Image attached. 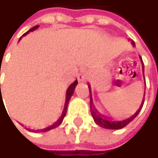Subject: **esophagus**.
<instances>
[{
    "label": "esophagus",
    "instance_id": "esophagus-1",
    "mask_svg": "<svg viewBox=\"0 0 158 158\" xmlns=\"http://www.w3.org/2000/svg\"><path fill=\"white\" fill-rule=\"evenodd\" d=\"M86 74H84V73H80L79 75V80L80 81H82V80H85L86 79Z\"/></svg>",
    "mask_w": 158,
    "mask_h": 158
}]
</instances>
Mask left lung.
Masks as SVG:
<instances>
[{
	"label": "left lung",
	"mask_w": 158,
	"mask_h": 158,
	"mask_svg": "<svg viewBox=\"0 0 158 158\" xmlns=\"http://www.w3.org/2000/svg\"><path fill=\"white\" fill-rule=\"evenodd\" d=\"M132 44L135 45L134 42H132ZM141 59H142V58H141ZM89 94H90V87H89ZM143 102H144V98H143V101L142 104H141L139 110H137L133 116H131L130 118H128V119H126V120H123V121H120V122H112V121H108L107 118H105V117H103L102 115H101L100 113H98L97 110L94 108V105H93V103H92V100H91V97H90V112H91V115H92V117H93L94 122H95L98 125H100V126H102V127H103V128H106V129H114V130L122 129V128H123L124 126H126L130 122H132V121L137 116V114L139 113L140 110L142 109L143 105Z\"/></svg>",
	"instance_id": "8db88e82"
}]
</instances>
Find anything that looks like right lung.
<instances>
[{
	"label": "right lung",
	"instance_id": "1",
	"mask_svg": "<svg viewBox=\"0 0 158 158\" xmlns=\"http://www.w3.org/2000/svg\"><path fill=\"white\" fill-rule=\"evenodd\" d=\"M38 27V25H36V26H35V27H33L32 29H30L28 32H26L24 35H26L27 33H29L30 31H33V30H35V29H36ZM78 84V80H75L69 87V89H68V90H67V96H66V103H65V108H64V110H63V112H62V115H61V117L55 123H53L52 125H50V126H48L47 128H44V129H40V130H31V129H27V130H29V131H34V132H36V133H40V132H47V131H49V130H51V129H54V128H56V127H57L58 125H60L61 124V123H62V121H63V119H64V117H65V115H66V112H67V108H68V104H69V100H70V98H71V96H72V94H73V92H74V89H75V87H76V85ZM0 89H1V85H0Z\"/></svg>",
	"mask_w": 158,
	"mask_h": 158
}]
</instances>
